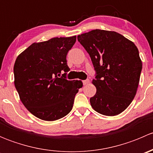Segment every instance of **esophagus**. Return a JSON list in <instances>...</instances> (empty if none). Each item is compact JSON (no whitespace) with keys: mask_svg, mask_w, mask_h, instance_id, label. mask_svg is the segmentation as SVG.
<instances>
[{"mask_svg":"<svg viewBox=\"0 0 153 153\" xmlns=\"http://www.w3.org/2000/svg\"><path fill=\"white\" fill-rule=\"evenodd\" d=\"M89 83V79H86V80H84V81H83V84H84V85H86V84H88Z\"/></svg>","mask_w":153,"mask_h":153,"instance_id":"1","label":"esophagus"}]
</instances>
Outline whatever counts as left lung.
Here are the masks:
<instances>
[{"instance_id": "1", "label": "left lung", "mask_w": 153, "mask_h": 153, "mask_svg": "<svg viewBox=\"0 0 153 153\" xmlns=\"http://www.w3.org/2000/svg\"><path fill=\"white\" fill-rule=\"evenodd\" d=\"M89 53L95 71L92 83L95 95L90 98L98 113L114 116L121 113L135 98L142 62L138 48L121 34L94 29L78 36Z\"/></svg>"}]
</instances>
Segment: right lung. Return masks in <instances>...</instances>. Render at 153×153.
Listing matches in <instances>:
<instances>
[{
    "label": "right lung",
    "instance_id": "obj_1",
    "mask_svg": "<svg viewBox=\"0 0 153 153\" xmlns=\"http://www.w3.org/2000/svg\"><path fill=\"white\" fill-rule=\"evenodd\" d=\"M76 36L34 43L14 65L15 86L25 107L37 118L52 121L69 113L81 81H68L67 55ZM64 73L61 76L60 74Z\"/></svg>",
    "mask_w": 153,
    "mask_h": 153
}]
</instances>
